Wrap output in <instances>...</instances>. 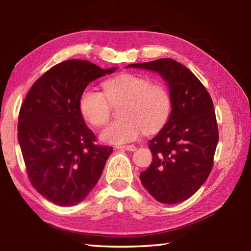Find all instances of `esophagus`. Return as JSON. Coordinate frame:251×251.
Listing matches in <instances>:
<instances>
[{
    "mask_svg": "<svg viewBox=\"0 0 251 251\" xmlns=\"http://www.w3.org/2000/svg\"><path fill=\"white\" fill-rule=\"evenodd\" d=\"M117 149H123V150H126V151H130V152H134L136 151V147L135 146H120L117 147Z\"/></svg>",
    "mask_w": 251,
    "mask_h": 251,
    "instance_id": "obj_1",
    "label": "esophagus"
}]
</instances>
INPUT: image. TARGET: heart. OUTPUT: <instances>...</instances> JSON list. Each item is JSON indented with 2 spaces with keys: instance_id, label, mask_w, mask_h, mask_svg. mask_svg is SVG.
<instances>
[{
  "instance_id": "1",
  "label": "heart",
  "mask_w": 251,
  "mask_h": 251,
  "mask_svg": "<svg viewBox=\"0 0 251 251\" xmlns=\"http://www.w3.org/2000/svg\"><path fill=\"white\" fill-rule=\"evenodd\" d=\"M104 94L88 87L78 100L85 121L94 126L108 122L112 105H120V117L106 125L100 139L111 145H123L137 139L142 130H156L168 120L172 99L168 90L159 84H151L148 77L137 74H122L103 83Z\"/></svg>"
}]
</instances>
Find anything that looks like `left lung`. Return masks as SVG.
Wrapping results in <instances>:
<instances>
[{
	"mask_svg": "<svg viewBox=\"0 0 251 251\" xmlns=\"http://www.w3.org/2000/svg\"><path fill=\"white\" fill-rule=\"evenodd\" d=\"M127 68L159 73L168 85L172 99L167 123L149 141L153 159L140 174L141 183L164 204L183 201L201 188L214 165L219 140L214 103L200 79L170 58Z\"/></svg>",
	"mask_w": 251,
	"mask_h": 251,
	"instance_id": "obj_1",
	"label": "left lung"
}]
</instances>
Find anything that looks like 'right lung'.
Segmentation results:
<instances>
[{"label": "right lung", "mask_w": 251, "mask_h": 251, "mask_svg": "<svg viewBox=\"0 0 251 251\" xmlns=\"http://www.w3.org/2000/svg\"><path fill=\"white\" fill-rule=\"evenodd\" d=\"M103 70L86 60L58 63L32 85L18 116V142L33 188L50 201L73 206L100 178L113 148L96 143L79 112L87 85Z\"/></svg>", "instance_id": "right-lung-1"}]
</instances>
